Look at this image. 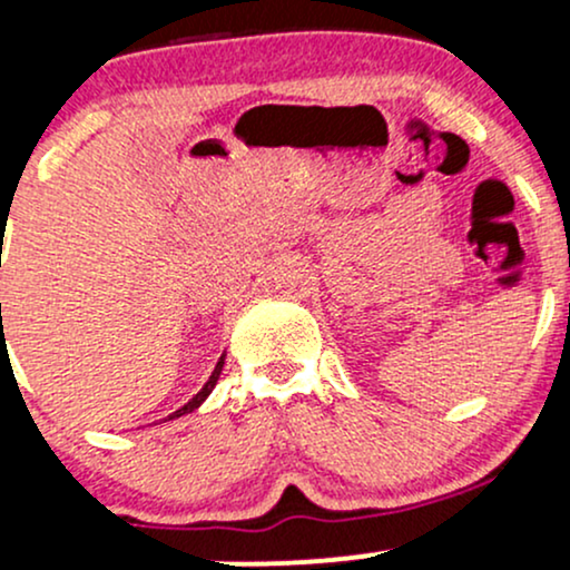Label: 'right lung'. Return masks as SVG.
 <instances>
[{"label": "right lung", "instance_id": "add662e5", "mask_svg": "<svg viewBox=\"0 0 570 570\" xmlns=\"http://www.w3.org/2000/svg\"><path fill=\"white\" fill-rule=\"evenodd\" d=\"M2 307V305H0ZM222 367H225V353H222L219 356V362H217V367H214V372H212V377H208L206 381V385H203V389L198 391V394H195L193 399H189V402L185 404V407H179L176 412H171V415L166 417V421H174V417H181V415H187V412H195L200 407L203 402H206L208 399V394H212L214 391V385H217V381H219V375H222Z\"/></svg>", "mask_w": 570, "mask_h": 570}]
</instances>
